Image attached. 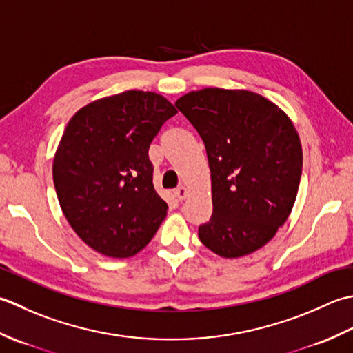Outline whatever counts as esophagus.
I'll return each mask as SVG.
<instances>
[{"mask_svg": "<svg viewBox=\"0 0 353 353\" xmlns=\"http://www.w3.org/2000/svg\"><path fill=\"white\" fill-rule=\"evenodd\" d=\"M174 193H175V198L178 199V201H184L185 198H187V187H184V185H179L178 189H175L174 190Z\"/></svg>", "mask_w": 353, "mask_h": 353, "instance_id": "1", "label": "esophagus"}]
</instances>
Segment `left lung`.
Instances as JSON below:
<instances>
[{
    "instance_id": "obj_1",
    "label": "left lung",
    "mask_w": 353,
    "mask_h": 353,
    "mask_svg": "<svg viewBox=\"0 0 353 353\" xmlns=\"http://www.w3.org/2000/svg\"><path fill=\"white\" fill-rule=\"evenodd\" d=\"M175 106L203 139L212 172L213 214L199 225L201 242L230 259L262 248L297 196L303 152L292 121L251 91L205 88Z\"/></svg>"
}]
</instances>
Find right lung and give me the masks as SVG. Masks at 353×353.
Listing matches in <instances>:
<instances>
[{
	"label": "right lung",
	"instance_id": "right-lung-1",
	"mask_svg": "<svg viewBox=\"0 0 353 353\" xmlns=\"http://www.w3.org/2000/svg\"><path fill=\"white\" fill-rule=\"evenodd\" d=\"M176 110L155 92L96 100L68 121L53 161L57 199L71 228L97 253L131 257L166 218L149 146Z\"/></svg>",
	"mask_w": 353,
	"mask_h": 353
}]
</instances>
